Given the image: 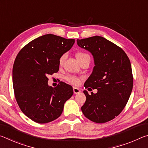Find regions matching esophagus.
Instances as JSON below:
<instances>
[{
  "label": "esophagus",
  "mask_w": 148,
  "mask_h": 148,
  "mask_svg": "<svg viewBox=\"0 0 148 148\" xmlns=\"http://www.w3.org/2000/svg\"><path fill=\"white\" fill-rule=\"evenodd\" d=\"M73 91H74V94H77L79 93V92H81L79 88H77V87H74L73 88Z\"/></svg>",
  "instance_id": "34e87169"
}]
</instances>
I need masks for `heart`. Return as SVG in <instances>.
Instances as JSON below:
<instances>
[{
    "mask_svg": "<svg viewBox=\"0 0 148 148\" xmlns=\"http://www.w3.org/2000/svg\"><path fill=\"white\" fill-rule=\"evenodd\" d=\"M86 57H89V55H87L86 53H83V52H79V53H77L76 54V58L77 60H78V61H79L80 60H82V59L86 58ZM65 59H66V55H62V56L60 57L59 61V65L62 64ZM66 79L67 80V82H69L70 84L76 85V86L79 85V84L80 83V77L77 76H68L66 77Z\"/></svg>",
    "mask_w": 148,
    "mask_h": 148,
    "instance_id": "obj_1",
    "label": "heart"
}]
</instances>
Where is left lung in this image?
Listing matches in <instances>:
<instances>
[{
  "label": "left lung",
  "instance_id": "8db88e82",
  "mask_svg": "<svg viewBox=\"0 0 148 148\" xmlns=\"http://www.w3.org/2000/svg\"><path fill=\"white\" fill-rule=\"evenodd\" d=\"M77 44L91 52L94 58L95 66L84 87L98 91L91 95L84 91L86 101L82 111L95 123L109 121L121 113L131 94L133 77L131 62L121 47L102 36L77 39Z\"/></svg>",
  "mask_w": 148,
  "mask_h": 148
}]
</instances>
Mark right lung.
<instances>
[{"instance_id": "add662e5", "label": "right lung", "mask_w": 148, "mask_h": 148, "mask_svg": "<svg viewBox=\"0 0 148 148\" xmlns=\"http://www.w3.org/2000/svg\"><path fill=\"white\" fill-rule=\"evenodd\" d=\"M74 42V39L45 34L17 54L12 71L15 97L23 113L32 121L47 123L57 119L73 95L72 87L64 82L54 88L49 86L47 76L59 71V58Z\"/></svg>"}]
</instances>
